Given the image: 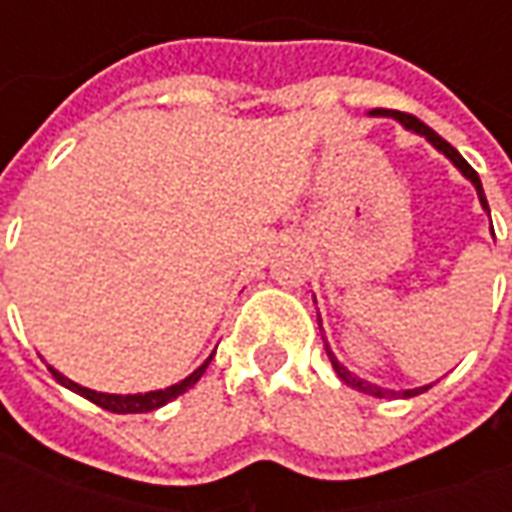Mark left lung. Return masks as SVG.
<instances>
[{"mask_svg": "<svg viewBox=\"0 0 512 512\" xmlns=\"http://www.w3.org/2000/svg\"><path fill=\"white\" fill-rule=\"evenodd\" d=\"M370 115H376V117H395L397 123H403V126L408 128V131H414V134L425 136L430 145L436 147L439 153H444V156L450 158L455 167L461 169L463 178L472 180V186H474V189H477V197H480V205H483V211L488 213V216H491V211H488V200H485L483 183H480V175L474 172L472 164H469V161H466V158H463L461 153H458V150H455V147H452L450 142H447V139H441V136L436 134L433 128L425 126V123H422V120H417V117H414V115H406V112H395V109H373ZM491 233H494V227H491ZM318 326H321V321H318ZM326 354H329V359H332L334 373L343 378L345 384L354 386V389H359V392H365V395H373V397H414V395H419V392H425V389H430V384H428V386H417V389H403V392H392V389H384V386L370 384V381H365V378L354 376V373H351L348 367H343V365H340V362H337V356H334L332 351H329V345H326Z\"/></svg>", "mask_w": 512, "mask_h": 512, "instance_id": "left-lung-1", "label": "left lung"}]
</instances>
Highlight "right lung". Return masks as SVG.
I'll return each instance as SVG.
<instances>
[{
    "label": "right lung",
    "mask_w": 512,
    "mask_h": 512,
    "mask_svg": "<svg viewBox=\"0 0 512 512\" xmlns=\"http://www.w3.org/2000/svg\"><path fill=\"white\" fill-rule=\"evenodd\" d=\"M216 354V351H213ZM213 354L202 362L191 376H186L183 381H178V384L167 386V389H156V392H136V395H106V392H95V389H87V386L76 384V381H71V378H65L62 373H57L54 367H49L51 376L57 378L62 386H68L71 392H76V395L87 397V400H93L95 406L106 408V411H112V414H145V411H156V408L167 406L169 400H175L178 395H183L186 389H191V386L197 384L202 378V373H205V367L211 365Z\"/></svg>",
    "instance_id": "add662e5"
}]
</instances>
